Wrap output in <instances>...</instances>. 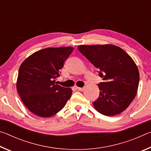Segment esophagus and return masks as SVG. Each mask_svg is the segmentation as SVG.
I'll return each instance as SVG.
<instances>
[{
	"mask_svg": "<svg viewBox=\"0 0 151 151\" xmlns=\"http://www.w3.org/2000/svg\"><path fill=\"white\" fill-rule=\"evenodd\" d=\"M76 88H77V90L78 91H84V88H81V87H76Z\"/></svg>",
	"mask_w": 151,
	"mask_h": 151,
	"instance_id": "esophagus-1",
	"label": "esophagus"
}]
</instances>
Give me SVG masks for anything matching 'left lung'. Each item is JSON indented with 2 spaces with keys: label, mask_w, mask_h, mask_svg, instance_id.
I'll list each match as a JSON object with an SVG mask.
<instances>
[{
  "label": "left lung",
  "mask_w": 151,
  "mask_h": 151,
  "mask_svg": "<svg viewBox=\"0 0 151 151\" xmlns=\"http://www.w3.org/2000/svg\"><path fill=\"white\" fill-rule=\"evenodd\" d=\"M78 49L95 67L103 81L100 94L93 102L101 114L114 116L124 111L136 96L139 72L132 58L121 48L112 45H81Z\"/></svg>",
  "instance_id": "8db88e82"
}]
</instances>
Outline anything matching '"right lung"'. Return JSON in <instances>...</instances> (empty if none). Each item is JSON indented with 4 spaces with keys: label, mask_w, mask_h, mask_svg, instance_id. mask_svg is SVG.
Here are the masks:
<instances>
[{
    "label": "right lung",
    "mask_w": 151,
    "mask_h": 151,
    "mask_svg": "<svg viewBox=\"0 0 151 151\" xmlns=\"http://www.w3.org/2000/svg\"><path fill=\"white\" fill-rule=\"evenodd\" d=\"M73 50L70 47L47 48L33 53L20 65L18 93L24 105L36 115L45 118L55 115L70 98V88L55 83Z\"/></svg>",
    "instance_id": "1"
}]
</instances>
